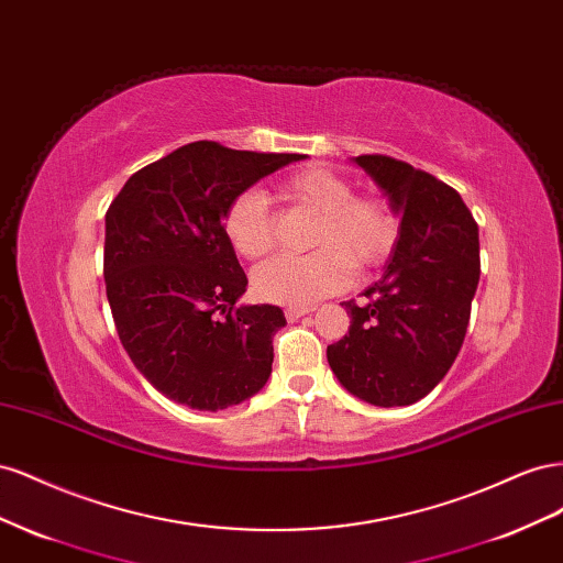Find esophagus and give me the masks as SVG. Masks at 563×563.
<instances>
[{
  "label": "esophagus",
  "instance_id": "obj_1",
  "mask_svg": "<svg viewBox=\"0 0 563 563\" xmlns=\"http://www.w3.org/2000/svg\"><path fill=\"white\" fill-rule=\"evenodd\" d=\"M310 312H312L310 308H286V312H284V314H286V319H288V321H298L300 317L310 314Z\"/></svg>",
  "mask_w": 563,
  "mask_h": 563
}]
</instances>
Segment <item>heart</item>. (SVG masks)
<instances>
[{"label":"heart","instance_id":"obj_1","mask_svg":"<svg viewBox=\"0 0 563 563\" xmlns=\"http://www.w3.org/2000/svg\"><path fill=\"white\" fill-rule=\"evenodd\" d=\"M282 197L319 216L308 255H277L253 269V291L282 305L314 302L340 291L356 269L378 265L397 236L395 216L376 197H354V185L331 168L308 166L282 183ZM223 230L236 255L263 258L272 249L267 197L258 187L236 195L225 209Z\"/></svg>","mask_w":563,"mask_h":563}]
</instances>
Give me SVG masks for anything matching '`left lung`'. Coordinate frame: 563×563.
<instances>
[{
    "label": "left lung",
    "instance_id": "8db88e82",
    "mask_svg": "<svg viewBox=\"0 0 563 563\" xmlns=\"http://www.w3.org/2000/svg\"><path fill=\"white\" fill-rule=\"evenodd\" d=\"M399 213V240L366 302H343L350 331L327 347L335 378L373 406H408L463 347L479 284V228L446 183L385 155L354 157Z\"/></svg>",
    "mask_w": 563,
    "mask_h": 563
}]
</instances>
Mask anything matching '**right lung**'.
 Segmentation results:
<instances>
[{
	"label": "right lung",
	"mask_w": 563,
	"mask_h": 563,
	"mask_svg": "<svg viewBox=\"0 0 563 563\" xmlns=\"http://www.w3.org/2000/svg\"><path fill=\"white\" fill-rule=\"evenodd\" d=\"M305 155L197 141L135 172L106 213V291L147 383L197 411L236 406L272 373L277 305H236L246 275L223 216L253 183Z\"/></svg>",
	"instance_id": "1"
}]
</instances>
